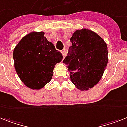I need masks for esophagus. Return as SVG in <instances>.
<instances>
[{
    "label": "esophagus",
    "mask_w": 127,
    "mask_h": 127,
    "mask_svg": "<svg viewBox=\"0 0 127 127\" xmlns=\"http://www.w3.org/2000/svg\"><path fill=\"white\" fill-rule=\"evenodd\" d=\"M61 52H62V55H63V57H64V58L65 57L66 54H67V52H66L65 50H62Z\"/></svg>",
    "instance_id": "esophagus-1"
}]
</instances>
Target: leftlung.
<instances>
[{"label":"left lung","mask_w":127,"mask_h":127,"mask_svg":"<svg viewBox=\"0 0 127 127\" xmlns=\"http://www.w3.org/2000/svg\"><path fill=\"white\" fill-rule=\"evenodd\" d=\"M72 45L64 63L76 88L88 90L102 78L107 65L108 47L103 39L92 30H76L70 39Z\"/></svg>","instance_id":"obj_1"}]
</instances>
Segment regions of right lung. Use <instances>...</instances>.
Instances as JSON below:
<instances>
[{"mask_svg": "<svg viewBox=\"0 0 127 127\" xmlns=\"http://www.w3.org/2000/svg\"><path fill=\"white\" fill-rule=\"evenodd\" d=\"M43 32H30L13 50L17 74L28 88L39 90L52 79L55 65L62 60L61 52L49 42Z\"/></svg>", "mask_w": 127, "mask_h": 127, "instance_id": "add662e5", "label": "right lung"}]
</instances>
